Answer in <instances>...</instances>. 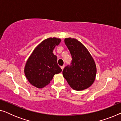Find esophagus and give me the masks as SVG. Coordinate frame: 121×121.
I'll return each mask as SVG.
<instances>
[{"instance_id":"obj_1","label":"esophagus","mask_w":121,"mask_h":121,"mask_svg":"<svg viewBox=\"0 0 121 121\" xmlns=\"http://www.w3.org/2000/svg\"><path fill=\"white\" fill-rule=\"evenodd\" d=\"M64 67H65V65H63V66H62V67H61V69H62V70H63V69L64 68Z\"/></svg>"}]
</instances>
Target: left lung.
<instances>
[{
	"label": "left lung",
	"mask_w": 121,
	"mask_h": 121,
	"mask_svg": "<svg viewBox=\"0 0 121 121\" xmlns=\"http://www.w3.org/2000/svg\"><path fill=\"white\" fill-rule=\"evenodd\" d=\"M64 42L72 57L70 65L63 70V77L74 90L82 91L92 85L96 75L95 61L85 46L74 38H65Z\"/></svg>",
	"instance_id": "left-lung-1"
}]
</instances>
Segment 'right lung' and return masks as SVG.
I'll use <instances>...</instances> for the list:
<instances>
[{
  "instance_id": "1",
  "label": "right lung",
  "mask_w": 121,
  "mask_h": 121,
  "mask_svg": "<svg viewBox=\"0 0 121 121\" xmlns=\"http://www.w3.org/2000/svg\"><path fill=\"white\" fill-rule=\"evenodd\" d=\"M60 42L58 38H48L33 51L24 68L25 75L31 85L43 88L50 83L55 74L62 72L57 56L53 54L54 48Z\"/></svg>"
}]
</instances>
